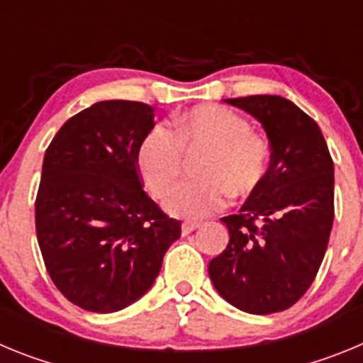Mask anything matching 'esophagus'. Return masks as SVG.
Returning <instances> with one entry per match:
<instances>
[{"instance_id": "1", "label": "esophagus", "mask_w": 363, "mask_h": 363, "mask_svg": "<svg viewBox=\"0 0 363 363\" xmlns=\"http://www.w3.org/2000/svg\"><path fill=\"white\" fill-rule=\"evenodd\" d=\"M198 227H200V223H198V221H184V223H182V233L191 234L192 230H196Z\"/></svg>"}]
</instances>
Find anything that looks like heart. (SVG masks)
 I'll list each match as a JSON object with an SVG mask.
<instances>
[{
  "mask_svg": "<svg viewBox=\"0 0 363 363\" xmlns=\"http://www.w3.org/2000/svg\"><path fill=\"white\" fill-rule=\"evenodd\" d=\"M185 152H206L199 166L202 179L173 189L165 209L192 220L223 209L229 194L245 198L258 191L271 163V147L245 118L221 105H200L172 118V130L162 123L150 127L138 145V171L156 198L179 177Z\"/></svg>",
  "mask_w": 363,
  "mask_h": 363,
  "instance_id": "heart-1",
  "label": "heart"
}]
</instances>
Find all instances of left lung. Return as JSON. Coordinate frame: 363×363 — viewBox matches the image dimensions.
Returning a JSON list of instances; mask_svg holds the SVG:
<instances>
[{
	"label": "left lung",
	"mask_w": 363,
	"mask_h": 363,
	"mask_svg": "<svg viewBox=\"0 0 363 363\" xmlns=\"http://www.w3.org/2000/svg\"><path fill=\"white\" fill-rule=\"evenodd\" d=\"M262 121L271 143L264 184L221 218L229 245L211 259L218 293L251 314L294 306L316 278L335 220V165L316 121L280 96L225 99Z\"/></svg>",
	"instance_id": "obj_1"
}]
</instances>
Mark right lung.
Listing matches in <instances>:
<instances>
[{
  "mask_svg": "<svg viewBox=\"0 0 363 363\" xmlns=\"http://www.w3.org/2000/svg\"><path fill=\"white\" fill-rule=\"evenodd\" d=\"M154 127L142 101H99L67 120L43 158L36 234L50 280L74 306L114 313L142 298L182 234L143 191L136 150Z\"/></svg>",
  "mask_w": 363,
  "mask_h": 363,
  "instance_id": "right-lung-1",
  "label": "right lung"
}]
</instances>
